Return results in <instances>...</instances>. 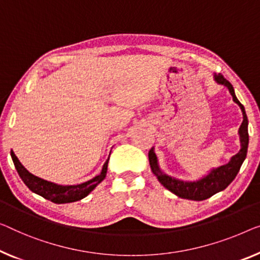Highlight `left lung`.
<instances>
[{
  "mask_svg": "<svg viewBox=\"0 0 260 260\" xmlns=\"http://www.w3.org/2000/svg\"><path fill=\"white\" fill-rule=\"evenodd\" d=\"M214 78L217 83L224 85V86L229 88L232 99H234V102L236 104H238V106L241 107V110L243 112V122L238 131L239 140H241V150H239L236 155H234L226 165L212 169L207 176L202 177L201 180L193 182H185L166 175V174L160 169V167H158L157 157L156 155H155L154 148L150 149L148 153V157L153 174L157 177V180L160 181V183L164 185L165 188H167L169 191L175 193L176 196L181 197V199L203 201L209 199V197H211L212 195H215L217 192L224 190V189L235 180V177L237 176L239 169H241V166L243 165V162L246 157L247 146H249V133H247V125H249V121H247L245 108H244V106L237 99V96H236L234 87H232L229 80L224 78L223 75H220V73H218V75L215 73Z\"/></svg>",
  "mask_w": 260,
  "mask_h": 260,
  "instance_id": "left-lung-1",
  "label": "left lung"
}]
</instances>
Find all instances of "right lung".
I'll return each instance as SVG.
<instances>
[{
  "label": "right lung",
  "mask_w": 260,
  "mask_h": 260,
  "mask_svg": "<svg viewBox=\"0 0 260 260\" xmlns=\"http://www.w3.org/2000/svg\"><path fill=\"white\" fill-rule=\"evenodd\" d=\"M10 155L19 177H21L22 181L24 182L26 187H28L32 192L37 193V195L44 197L45 200H49L57 204L76 202V201H79L81 199H84V197H86L88 193H90L93 189L106 177L107 165L108 160H110V157H108L105 164H104L102 173H100L98 176L93 177L92 180L76 185H59L32 175V174L29 173L28 170L23 167V165L19 162L13 150H11Z\"/></svg>",
  "instance_id": "obj_1"
}]
</instances>
